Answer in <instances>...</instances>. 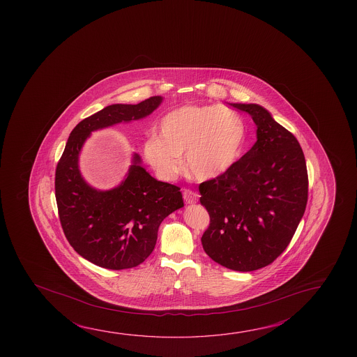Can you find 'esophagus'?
<instances>
[{"mask_svg":"<svg viewBox=\"0 0 357 357\" xmlns=\"http://www.w3.org/2000/svg\"><path fill=\"white\" fill-rule=\"evenodd\" d=\"M183 198H184L187 204H195L198 202L199 195L195 192H193V190H190V189H185L183 192Z\"/></svg>","mask_w":357,"mask_h":357,"instance_id":"34e87169","label":"esophagus"}]
</instances>
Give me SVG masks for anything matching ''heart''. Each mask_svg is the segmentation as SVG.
Wrapping results in <instances>:
<instances>
[{
  "label": "heart",
  "instance_id": "b5f03b06",
  "mask_svg": "<svg viewBox=\"0 0 357 357\" xmlns=\"http://www.w3.org/2000/svg\"><path fill=\"white\" fill-rule=\"evenodd\" d=\"M157 129L143 143V155L164 181L181 173L184 154L194 178L222 176L236 162L246 133L243 117L225 105H181L165 113Z\"/></svg>",
  "mask_w": 357,
  "mask_h": 357
}]
</instances>
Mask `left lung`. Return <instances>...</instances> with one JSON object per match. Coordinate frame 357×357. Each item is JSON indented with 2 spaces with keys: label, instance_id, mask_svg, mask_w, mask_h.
<instances>
[{
  "label": "left lung",
  "instance_id": "1",
  "mask_svg": "<svg viewBox=\"0 0 357 357\" xmlns=\"http://www.w3.org/2000/svg\"><path fill=\"white\" fill-rule=\"evenodd\" d=\"M250 114L257 142L222 176L199 184L211 216L204 252L235 271L273 263L287 249L307 203V169L298 139L259 105L231 103Z\"/></svg>",
  "mask_w": 357,
  "mask_h": 357
}]
</instances>
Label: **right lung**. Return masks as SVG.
I'll return each mask as SVG.
<instances>
[{
	"instance_id": "obj_1",
	"label": "right lung",
	"mask_w": 357,
	"mask_h": 357,
	"mask_svg": "<svg viewBox=\"0 0 357 357\" xmlns=\"http://www.w3.org/2000/svg\"><path fill=\"white\" fill-rule=\"evenodd\" d=\"M163 98L138 105H112L83 119L70 132L56 168L59 222L70 246L88 261L111 270L130 269L152 254L160 222L184 206L181 188L154 179L135 153L126 179L111 190H97L78 168L84 142L94 130L146 117Z\"/></svg>"
}]
</instances>
